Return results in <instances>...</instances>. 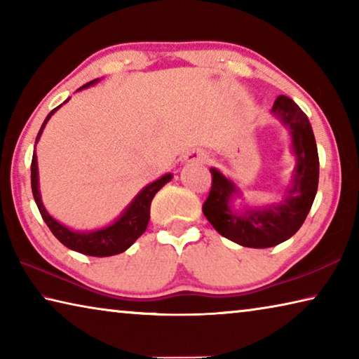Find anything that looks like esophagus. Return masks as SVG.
Segmentation results:
<instances>
[{
	"label": "esophagus",
	"instance_id": "34e87169",
	"mask_svg": "<svg viewBox=\"0 0 359 359\" xmlns=\"http://www.w3.org/2000/svg\"><path fill=\"white\" fill-rule=\"evenodd\" d=\"M198 160H201V161H204V160H205V156H204V155H198Z\"/></svg>",
	"mask_w": 359,
	"mask_h": 359
}]
</instances>
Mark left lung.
<instances>
[{
	"label": "left lung",
	"mask_w": 359,
	"mask_h": 359,
	"mask_svg": "<svg viewBox=\"0 0 359 359\" xmlns=\"http://www.w3.org/2000/svg\"><path fill=\"white\" fill-rule=\"evenodd\" d=\"M271 112L288 130L294 169L280 198L263 205H238L244 194L218 169L210 168L212 188L203 212L223 238L242 247L269 248L297 233L311 210L318 188L317 142L307 115L288 96H277Z\"/></svg>",
	"instance_id": "obj_1"
}]
</instances>
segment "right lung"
I'll list each match as a JSON object with an SVG mask.
<instances>
[{"mask_svg": "<svg viewBox=\"0 0 359 359\" xmlns=\"http://www.w3.org/2000/svg\"><path fill=\"white\" fill-rule=\"evenodd\" d=\"M98 82L100 79H95V81L85 83L83 87L77 90V92H81L83 88L92 87V85ZM68 100L65 102H68ZM63 104H60L47 115L44 123H42L41 130L38 133V137H36V142L39 141L47 121L50 120L52 115L55 114ZM171 179H172V174H165L161 175L160 179L151 182V184L145 185L142 190L136 194L135 199L126 205L125 210L121 212V214L115 218L112 223L106 224V226L92 229V231H76L65 226L63 223L55 220V218L48 214L47 209L44 208V204H42V198H41V191H39V171H38V156H36V150L32 160L33 196H34L36 204H38V209L41 212L42 218H44V222L47 223L48 229L52 231L53 236H55V238L62 242L65 247H68L71 250L79 252L82 255H88V257H100V258L112 257V255H118V253H123L125 250H128V248L137 241L139 236H142L144 231L147 229V224L150 220L151 199H154L155 194L160 191Z\"/></svg>", "mask_w": 359, "mask_h": 359, "instance_id": "1", "label": "right lung"}]
</instances>
